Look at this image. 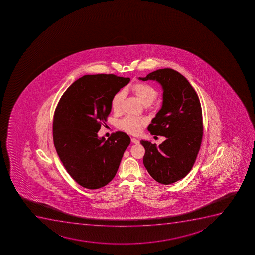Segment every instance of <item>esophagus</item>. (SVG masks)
Masks as SVG:
<instances>
[{
  "mask_svg": "<svg viewBox=\"0 0 255 255\" xmlns=\"http://www.w3.org/2000/svg\"><path fill=\"white\" fill-rule=\"evenodd\" d=\"M131 142L132 143H134V144H139V141L138 139H135V138H131Z\"/></svg>",
  "mask_w": 255,
  "mask_h": 255,
  "instance_id": "esophagus-1",
  "label": "esophagus"
}]
</instances>
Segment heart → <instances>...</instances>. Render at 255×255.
Wrapping results in <instances>:
<instances>
[{
    "label": "heart",
    "instance_id": "obj_1",
    "mask_svg": "<svg viewBox=\"0 0 255 255\" xmlns=\"http://www.w3.org/2000/svg\"><path fill=\"white\" fill-rule=\"evenodd\" d=\"M131 90L135 96L139 98V101L144 105H149L156 99L158 96V91L154 86L150 84L144 82H138L131 86ZM125 92L124 91H119L114 95L111 99V107L114 111H120L121 102L123 101ZM146 123V121L142 117H135V116H127L121 119L119 121L118 126L120 129L129 134H138L142 126Z\"/></svg>",
    "mask_w": 255,
    "mask_h": 255
}]
</instances>
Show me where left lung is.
<instances>
[{"label": "left lung", "mask_w": 255, "mask_h": 255, "mask_svg": "<svg viewBox=\"0 0 255 255\" xmlns=\"http://www.w3.org/2000/svg\"><path fill=\"white\" fill-rule=\"evenodd\" d=\"M139 79L154 80L163 87L162 108L148 130L166 137L159 147L140 142L145 149L144 165L154 180L171 184L189 174L199 154L204 129L199 96L188 80L173 69H159Z\"/></svg>", "instance_id": "left-lung-1"}]
</instances>
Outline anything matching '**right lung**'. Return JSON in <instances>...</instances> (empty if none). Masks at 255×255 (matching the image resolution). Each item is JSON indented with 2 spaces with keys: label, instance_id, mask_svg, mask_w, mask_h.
Listing matches in <instances>:
<instances>
[{
  "label": "right lung",
  "instance_id": "add662e5",
  "mask_svg": "<svg viewBox=\"0 0 255 255\" xmlns=\"http://www.w3.org/2000/svg\"><path fill=\"white\" fill-rule=\"evenodd\" d=\"M130 79L113 74L86 75L69 86L53 117V141L59 158L81 186L97 189L116 176L130 138L124 132L99 139L111 111V99Z\"/></svg>",
  "mask_w": 255,
  "mask_h": 255
}]
</instances>
